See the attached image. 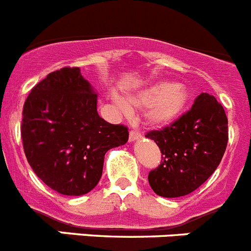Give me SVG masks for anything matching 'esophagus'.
<instances>
[{"instance_id": "esophagus-1", "label": "esophagus", "mask_w": 251, "mask_h": 251, "mask_svg": "<svg viewBox=\"0 0 251 251\" xmlns=\"http://www.w3.org/2000/svg\"><path fill=\"white\" fill-rule=\"evenodd\" d=\"M141 136H142L141 132H140L139 130H136V128H134V130L130 131L128 139H130V141H135V140H139Z\"/></svg>"}]
</instances>
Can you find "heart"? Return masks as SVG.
Wrapping results in <instances>:
<instances>
[{
    "instance_id": "b5f03b06",
    "label": "heart",
    "mask_w": 251,
    "mask_h": 251,
    "mask_svg": "<svg viewBox=\"0 0 251 251\" xmlns=\"http://www.w3.org/2000/svg\"><path fill=\"white\" fill-rule=\"evenodd\" d=\"M189 101V92L181 85L156 82L128 95L127 101L117 99L121 110L128 111L130 106L144 107V116L148 124L165 126L175 121L181 115Z\"/></svg>"
}]
</instances>
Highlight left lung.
<instances>
[{
    "instance_id": "1",
    "label": "left lung",
    "mask_w": 251,
    "mask_h": 251,
    "mask_svg": "<svg viewBox=\"0 0 251 251\" xmlns=\"http://www.w3.org/2000/svg\"><path fill=\"white\" fill-rule=\"evenodd\" d=\"M145 136L161 151V162L148 176L151 189L179 198L201 186L219 166L229 140L227 117L214 96L200 94L189 111Z\"/></svg>"
}]
</instances>
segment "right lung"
<instances>
[{
    "label": "right lung",
    "instance_id": "obj_1",
    "mask_svg": "<svg viewBox=\"0 0 251 251\" xmlns=\"http://www.w3.org/2000/svg\"><path fill=\"white\" fill-rule=\"evenodd\" d=\"M98 94L78 67L46 76L27 96L21 137L27 161L62 195L91 191L102 175L105 153L126 144L128 128L99 116Z\"/></svg>",
    "mask_w": 251,
    "mask_h": 251
}]
</instances>
